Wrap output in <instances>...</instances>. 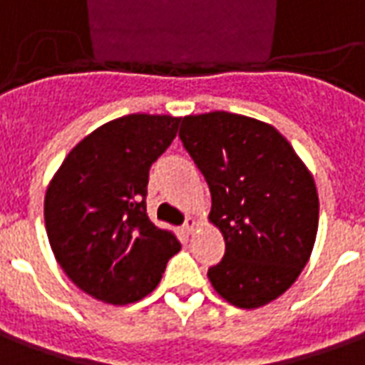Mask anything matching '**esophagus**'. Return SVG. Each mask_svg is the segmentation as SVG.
<instances>
[{"mask_svg":"<svg viewBox=\"0 0 365 365\" xmlns=\"http://www.w3.org/2000/svg\"><path fill=\"white\" fill-rule=\"evenodd\" d=\"M196 225H198V220H196V217H186L185 225H182V231H185V233H192Z\"/></svg>","mask_w":365,"mask_h":365,"instance_id":"1","label":"esophagus"}]
</instances>
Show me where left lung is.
Segmentation results:
<instances>
[{
    "label": "left lung",
    "instance_id": "1",
    "mask_svg": "<svg viewBox=\"0 0 365 365\" xmlns=\"http://www.w3.org/2000/svg\"><path fill=\"white\" fill-rule=\"evenodd\" d=\"M179 138L212 194L210 222L225 239L208 270L217 294L241 309L267 305L297 280L319 225L315 180L284 135L241 114H190Z\"/></svg>",
    "mask_w": 365,
    "mask_h": 365
}]
</instances>
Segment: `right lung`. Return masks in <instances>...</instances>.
I'll return each mask as SVG.
<instances>
[{"label": "right lung", "instance_id": "obj_1", "mask_svg": "<svg viewBox=\"0 0 365 365\" xmlns=\"http://www.w3.org/2000/svg\"><path fill=\"white\" fill-rule=\"evenodd\" d=\"M180 118L128 114L97 128L63 159L44 198L50 247L77 288L110 305L157 288L180 243L145 214L150 167Z\"/></svg>", "mask_w": 365, "mask_h": 365}]
</instances>
